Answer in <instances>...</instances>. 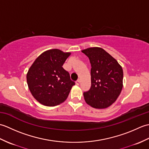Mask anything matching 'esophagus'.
Instances as JSON below:
<instances>
[{"mask_svg": "<svg viewBox=\"0 0 149 149\" xmlns=\"http://www.w3.org/2000/svg\"><path fill=\"white\" fill-rule=\"evenodd\" d=\"M75 84H76L77 85H79V84H80V80L78 79V80H77L76 81H75Z\"/></svg>", "mask_w": 149, "mask_h": 149, "instance_id": "obj_1", "label": "esophagus"}]
</instances>
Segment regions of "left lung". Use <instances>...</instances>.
Here are the masks:
<instances>
[{
	"label": "left lung",
	"mask_w": 149,
	"mask_h": 149,
	"mask_svg": "<svg viewBox=\"0 0 149 149\" xmlns=\"http://www.w3.org/2000/svg\"><path fill=\"white\" fill-rule=\"evenodd\" d=\"M91 63L90 89L83 93L84 100L94 108L110 106L120 95L123 87V70L116 60L99 47L82 50Z\"/></svg>",
	"instance_id": "obj_1"
}]
</instances>
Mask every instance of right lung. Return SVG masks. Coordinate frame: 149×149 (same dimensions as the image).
<instances>
[{"instance_id": "right-lung-1", "label": "right lung", "mask_w": 149, "mask_h": 149, "mask_svg": "<svg viewBox=\"0 0 149 149\" xmlns=\"http://www.w3.org/2000/svg\"><path fill=\"white\" fill-rule=\"evenodd\" d=\"M70 52L49 50L39 56L27 74L28 87L33 96L43 105L54 106L64 102L75 82L62 67Z\"/></svg>"}]
</instances>
